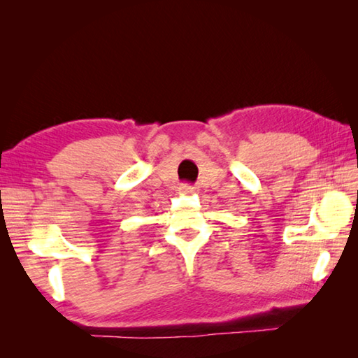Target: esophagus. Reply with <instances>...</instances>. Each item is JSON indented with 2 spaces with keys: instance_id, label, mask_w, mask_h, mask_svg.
<instances>
[{
  "instance_id": "esophagus-1",
  "label": "esophagus",
  "mask_w": 358,
  "mask_h": 358,
  "mask_svg": "<svg viewBox=\"0 0 358 358\" xmlns=\"http://www.w3.org/2000/svg\"><path fill=\"white\" fill-rule=\"evenodd\" d=\"M194 189H196V187L191 186V185L181 186V192H183V194H191V192H194Z\"/></svg>"
}]
</instances>
